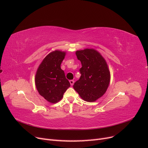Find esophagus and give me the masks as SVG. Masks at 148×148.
I'll list each match as a JSON object with an SVG mask.
<instances>
[{
	"instance_id": "34e87169",
	"label": "esophagus",
	"mask_w": 148,
	"mask_h": 148,
	"mask_svg": "<svg viewBox=\"0 0 148 148\" xmlns=\"http://www.w3.org/2000/svg\"><path fill=\"white\" fill-rule=\"evenodd\" d=\"M74 80H70V84H71V86H73V85L74 84Z\"/></svg>"
}]
</instances>
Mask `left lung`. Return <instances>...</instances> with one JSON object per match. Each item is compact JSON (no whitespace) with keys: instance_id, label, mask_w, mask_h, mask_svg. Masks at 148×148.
<instances>
[{"instance_id":"8db88e82","label":"left lung","mask_w":148,"mask_h":148,"mask_svg":"<svg viewBox=\"0 0 148 148\" xmlns=\"http://www.w3.org/2000/svg\"><path fill=\"white\" fill-rule=\"evenodd\" d=\"M82 63L81 77L74 83L73 88L82 99L95 102L104 95L110 82V71L104 58L92 49L76 52Z\"/></svg>"}]
</instances>
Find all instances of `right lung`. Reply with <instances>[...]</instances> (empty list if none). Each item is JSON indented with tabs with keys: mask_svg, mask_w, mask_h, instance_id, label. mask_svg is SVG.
Masks as SVG:
<instances>
[{
	"mask_svg": "<svg viewBox=\"0 0 148 148\" xmlns=\"http://www.w3.org/2000/svg\"><path fill=\"white\" fill-rule=\"evenodd\" d=\"M65 52L56 51L44 58L35 77L36 86L39 95L51 103L59 102L70 86L64 70L60 68Z\"/></svg>",
	"mask_w": 148,
	"mask_h": 148,
	"instance_id": "right-lung-1",
	"label": "right lung"
}]
</instances>
